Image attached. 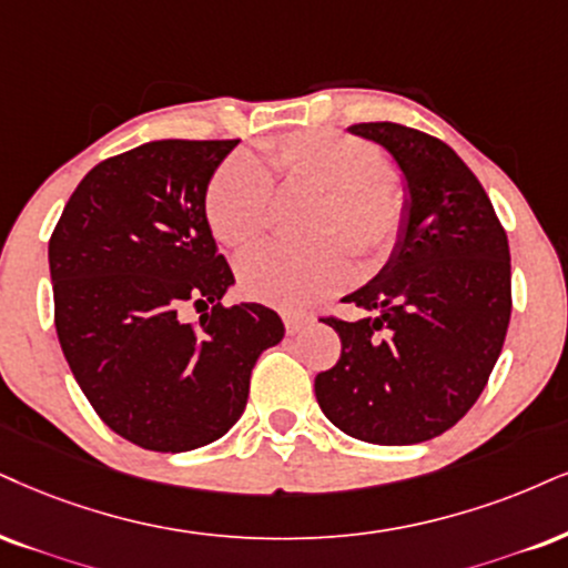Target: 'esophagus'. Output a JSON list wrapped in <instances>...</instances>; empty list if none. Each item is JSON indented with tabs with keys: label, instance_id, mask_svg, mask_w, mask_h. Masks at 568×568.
I'll return each mask as SVG.
<instances>
[{
	"label": "esophagus",
	"instance_id": "1",
	"mask_svg": "<svg viewBox=\"0 0 568 568\" xmlns=\"http://www.w3.org/2000/svg\"><path fill=\"white\" fill-rule=\"evenodd\" d=\"M311 324V318L303 316V313H284V326H286V334H297L303 332V328Z\"/></svg>",
	"mask_w": 568,
	"mask_h": 568
}]
</instances>
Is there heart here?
Returning <instances> with one entry per match:
<instances>
[{"label":"heart","instance_id":"b5f03b06","mask_svg":"<svg viewBox=\"0 0 568 568\" xmlns=\"http://www.w3.org/2000/svg\"><path fill=\"white\" fill-rule=\"evenodd\" d=\"M273 176L324 194L313 236L332 240L313 247L268 244L240 261L244 295L265 305L300 311L342 290L349 278L345 244L361 271H374L400 242L408 221V192L397 173L382 165V152L366 139L332 129L295 131L263 144ZM215 240L244 250L268 229L271 176L247 155L219 165L205 197Z\"/></svg>","mask_w":568,"mask_h":568}]
</instances>
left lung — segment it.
Masks as SVG:
<instances>
[{"label": "left lung", "instance_id": "8db88e82", "mask_svg": "<svg viewBox=\"0 0 568 568\" xmlns=\"http://www.w3.org/2000/svg\"><path fill=\"white\" fill-rule=\"evenodd\" d=\"M403 171L408 221L384 268L347 295L366 316L328 324L337 366L316 400L349 437L416 445L460 422L493 374L510 321L506 229L471 168L439 139L400 123H355Z\"/></svg>", "mask_w": 568, "mask_h": 568}]
</instances>
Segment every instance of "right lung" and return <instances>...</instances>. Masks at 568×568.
Returning a JSON list of instances; mask_svg holds the SVG:
<instances>
[{
    "mask_svg": "<svg viewBox=\"0 0 568 568\" xmlns=\"http://www.w3.org/2000/svg\"><path fill=\"white\" fill-rule=\"evenodd\" d=\"M240 139H160L102 160L49 240L54 328L97 416L144 450L184 453L240 422L250 374L284 324L221 303L234 284L205 215L215 168ZM205 306L197 325L180 311Z\"/></svg>",
    "mask_w": 568,
    "mask_h": 568,
    "instance_id": "add662e5",
    "label": "right lung"
}]
</instances>
